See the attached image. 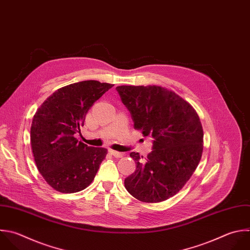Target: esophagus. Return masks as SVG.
<instances>
[{
    "mask_svg": "<svg viewBox=\"0 0 250 250\" xmlns=\"http://www.w3.org/2000/svg\"><path fill=\"white\" fill-rule=\"evenodd\" d=\"M108 151H109V153H110V154H112L114 157L120 158V157H122V156H123V153H122V152H118V151L113 150V149H108Z\"/></svg>",
    "mask_w": 250,
    "mask_h": 250,
    "instance_id": "obj_1",
    "label": "esophagus"
}]
</instances>
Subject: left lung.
<instances>
[{"label":"left lung","mask_w":250,"mask_h":250,"mask_svg":"<svg viewBox=\"0 0 250 250\" xmlns=\"http://www.w3.org/2000/svg\"><path fill=\"white\" fill-rule=\"evenodd\" d=\"M116 90L134 121L152 141L143 160L131 152L136 171L124 185L135 198L160 202L175 195L196 169L203 150V130L193 107L173 91L159 86H118Z\"/></svg>","instance_id":"1"}]
</instances>
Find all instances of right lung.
<instances>
[{
  "label": "right lung",
  "mask_w": 250,
  "mask_h": 250,
  "mask_svg": "<svg viewBox=\"0 0 250 250\" xmlns=\"http://www.w3.org/2000/svg\"><path fill=\"white\" fill-rule=\"evenodd\" d=\"M112 84L87 80L62 87L37 109L30 141L37 168L56 190L73 193L94 180L106 148L88 146L74 137L86 114Z\"/></svg>",
  "instance_id": "right-lung-1"
}]
</instances>
